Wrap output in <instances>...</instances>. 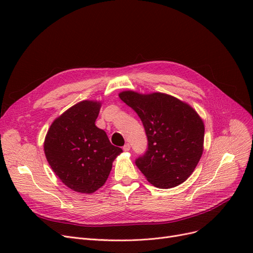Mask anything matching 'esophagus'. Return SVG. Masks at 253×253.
Returning a JSON list of instances; mask_svg holds the SVG:
<instances>
[{
    "instance_id": "1",
    "label": "esophagus",
    "mask_w": 253,
    "mask_h": 253,
    "mask_svg": "<svg viewBox=\"0 0 253 253\" xmlns=\"http://www.w3.org/2000/svg\"><path fill=\"white\" fill-rule=\"evenodd\" d=\"M122 149H124V151L127 152V151L131 150V145H129V143H126V144L124 145V148H122Z\"/></svg>"
}]
</instances>
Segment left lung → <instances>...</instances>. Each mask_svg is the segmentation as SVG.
Returning a JSON list of instances; mask_svg holds the SVG:
<instances>
[{
	"instance_id": "1",
	"label": "left lung",
	"mask_w": 253,
	"mask_h": 253,
	"mask_svg": "<svg viewBox=\"0 0 253 253\" xmlns=\"http://www.w3.org/2000/svg\"><path fill=\"white\" fill-rule=\"evenodd\" d=\"M122 101L138 115L148 137V149L135 160L153 186L170 189L193 173L204 151L205 126L191 106L173 96L126 90Z\"/></svg>"
}]
</instances>
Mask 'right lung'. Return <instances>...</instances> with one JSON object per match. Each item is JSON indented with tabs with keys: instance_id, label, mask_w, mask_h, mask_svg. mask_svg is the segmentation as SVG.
Listing matches in <instances>:
<instances>
[{
	"instance_id": "right-lung-1",
	"label": "right lung",
	"mask_w": 253,
	"mask_h": 253,
	"mask_svg": "<svg viewBox=\"0 0 253 253\" xmlns=\"http://www.w3.org/2000/svg\"><path fill=\"white\" fill-rule=\"evenodd\" d=\"M100 106L89 100L73 105L52 122L45 137L44 153L52 171L76 192L89 194L101 188L122 152L95 125Z\"/></svg>"
}]
</instances>
